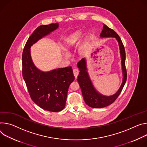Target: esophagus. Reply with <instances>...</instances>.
Masks as SVG:
<instances>
[{
	"label": "esophagus",
	"mask_w": 147,
	"mask_h": 147,
	"mask_svg": "<svg viewBox=\"0 0 147 147\" xmlns=\"http://www.w3.org/2000/svg\"><path fill=\"white\" fill-rule=\"evenodd\" d=\"M73 72H74V76H75V79H76L77 77H78V75H79V70L77 68H75L73 70Z\"/></svg>",
	"instance_id": "1"
}]
</instances>
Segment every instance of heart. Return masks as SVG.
<instances>
[{
	"mask_svg": "<svg viewBox=\"0 0 147 147\" xmlns=\"http://www.w3.org/2000/svg\"><path fill=\"white\" fill-rule=\"evenodd\" d=\"M83 35H84V31L82 30H77L72 32V33H71L68 37H67L65 38L62 44L63 48L66 50H71V49L74 48L78 44V42L80 41V40L82 38ZM88 36L89 37L92 36L91 31H88ZM64 55L66 57H69V55L67 54H65Z\"/></svg>",
	"mask_w": 147,
	"mask_h": 147,
	"instance_id": "b5f03b06",
	"label": "heart"
}]
</instances>
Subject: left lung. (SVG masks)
I'll return each instance as SVG.
<instances>
[{"instance_id":"left-lung-1","label":"left lung","mask_w":147,"mask_h":147,"mask_svg":"<svg viewBox=\"0 0 147 147\" xmlns=\"http://www.w3.org/2000/svg\"><path fill=\"white\" fill-rule=\"evenodd\" d=\"M101 38H115L119 43L121 63L123 74L122 84L117 92L111 96H105L100 93L94 87L88 72L86 59L83 58L77 64L80 71L77 80L82 90V96L86 104L92 108H102L106 107L116 100L120 94L127 80V71L125 69V53L123 44L120 37L113 30L103 24V30L100 35Z\"/></svg>"}]
</instances>
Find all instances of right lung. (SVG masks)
<instances>
[{
    "label": "right lung",
    "mask_w": 147,
    "mask_h": 147,
    "mask_svg": "<svg viewBox=\"0 0 147 147\" xmlns=\"http://www.w3.org/2000/svg\"><path fill=\"white\" fill-rule=\"evenodd\" d=\"M58 27V23L38 27L27 40L22 54L23 77L32 100L41 109L53 112L65 107L69 86L75 79L72 67L42 71L32 62L30 48Z\"/></svg>",
    "instance_id": "right-lung-1"
}]
</instances>
